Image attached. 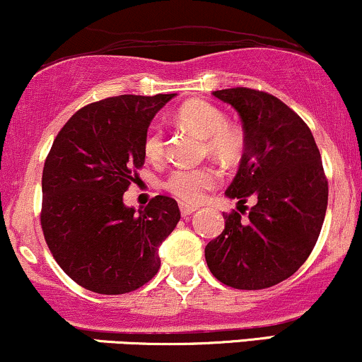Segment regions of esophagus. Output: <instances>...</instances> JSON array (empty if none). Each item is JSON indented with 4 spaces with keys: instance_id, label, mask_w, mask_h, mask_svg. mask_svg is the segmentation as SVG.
<instances>
[{
    "instance_id": "34e87169",
    "label": "esophagus",
    "mask_w": 362,
    "mask_h": 362,
    "mask_svg": "<svg viewBox=\"0 0 362 362\" xmlns=\"http://www.w3.org/2000/svg\"><path fill=\"white\" fill-rule=\"evenodd\" d=\"M180 210H181V215L182 216H188L191 214H194V211H197L198 208L197 206H191V205H186V203H181Z\"/></svg>"
}]
</instances>
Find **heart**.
<instances>
[{"label":"heart","mask_w":362,"mask_h":362,"mask_svg":"<svg viewBox=\"0 0 362 362\" xmlns=\"http://www.w3.org/2000/svg\"><path fill=\"white\" fill-rule=\"evenodd\" d=\"M186 129L205 139V152L225 164L235 163L244 152V134L239 127L227 123V117L220 108L208 101L194 100L182 105L177 112ZM144 152L147 159L159 160L164 154V135L159 125L148 127L144 137ZM218 173L210 165L203 168H176L165 177L164 186L169 193L185 203H199L206 191L215 188Z\"/></svg>","instance_id":"heart-1"}]
</instances>
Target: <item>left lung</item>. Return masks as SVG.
Instances as JSON below:
<instances>
[{
	"label": "left lung",
	"instance_id": "obj_1",
	"mask_svg": "<svg viewBox=\"0 0 362 362\" xmlns=\"http://www.w3.org/2000/svg\"><path fill=\"white\" fill-rule=\"evenodd\" d=\"M214 96L237 110L245 148L225 191L239 199V211L223 215V232L205 247L206 264L227 286L264 290L295 274L315 247L329 182L308 125L281 100L250 88ZM249 197L257 205L242 217Z\"/></svg>",
	"mask_w": 362,
	"mask_h": 362
}]
</instances>
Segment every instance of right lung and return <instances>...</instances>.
Segmentation results:
<instances>
[{"mask_svg": "<svg viewBox=\"0 0 362 362\" xmlns=\"http://www.w3.org/2000/svg\"><path fill=\"white\" fill-rule=\"evenodd\" d=\"M174 96L122 95L83 106L50 147L42 230L64 273L89 291L123 295L159 271L157 250L181 218L176 199L157 194L135 211L123 193L146 160L152 118Z\"/></svg>", "mask_w": 362, "mask_h": 362, "instance_id": "add662e5", "label": "right lung"}]
</instances>
